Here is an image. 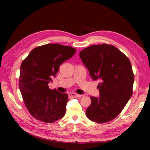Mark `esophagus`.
<instances>
[{
	"instance_id": "esophagus-1",
	"label": "esophagus",
	"mask_w": 150,
	"mask_h": 150,
	"mask_svg": "<svg viewBox=\"0 0 150 150\" xmlns=\"http://www.w3.org/2000/svg\"><path fill=\"white\" fill-rule=\"evenodd\" d=\"M69 97H72V98H79V97L83 96V95L78 94H76L74 93H71L69 94Z\"/></svg>"
}]
</instances>
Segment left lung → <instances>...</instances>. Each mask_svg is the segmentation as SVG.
Here are the masks:
<instances>
[{
    "mask_svg": "<svg viewBox=\"0 0 150 150\" xmlns=\"http://www.w3.org/2000/svg\"><path fill=\"white\" fill-rule=\"evenodd\" d=\"M79 56L91 78L101 81L99 96L90 97L86 116L98 123L114 120L133 94L134 78L129 59L115 46L106 44L86 48Z\"/></svg>",
    "mask_w": 150,
    "mask_h": 150,
    "instance_id": "obj_1",
    "label": "left lung"
}]
</instances>
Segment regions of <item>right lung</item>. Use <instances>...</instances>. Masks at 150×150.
<instances>
[{
	"mask_svg": "<svg viewBox=\"0 0 150 150\" xmlns=\"http://www.w3.org/2000/svg\"><path fill=\"white\" fill-rule=\"evenodd\" d=\"M76 50L59 44H48L32 50L21 66L19 86L25 105L35 119L54 122L66 113L68 95L50 89L62 62L73 56Z\"/></svg>",
	"mask_w": 150,
	"mask_h": 150,
	"instance_id": "add662e5",
	"label": "right lung"
}]
</instances>
